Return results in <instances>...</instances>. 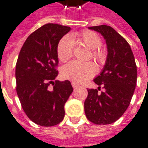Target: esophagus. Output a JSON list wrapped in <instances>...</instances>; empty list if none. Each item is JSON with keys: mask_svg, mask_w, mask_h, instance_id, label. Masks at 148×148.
Here are the masks:
<instances>
[{"mask_svg": "<svg viewBox=\"0 0 148 148\" xmlns=\"http://www.w3.org/2000/svg\"><path fill=\"white\" fill-rule=\"evenodd\" d=\"M72 87H73V88H76L77 86H78V84H76V82H73V81L72 82Z\"/></svg>", "mask_w": 148, "mask_h": 148, "instance_id": "obj_1", "label": "esophagus"}]
</instances>
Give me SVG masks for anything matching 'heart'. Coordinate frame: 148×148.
Returning a JSON list of instances; mask_svg holds the SVG:
<instances>
[{
	"label": "heart",
	"mask_w": 148,
	"mask_h": 148,
	"mask_svg": "<svg viewBox=\"0 0 148 148\" xmlns=\"http://www.w3.org/2000/svg\"><path fill=\"white\" fill-rule=\"evenodd\" d=\"M73 37L79 38L88 48L90 49V54L88 58L93 59L99 64H103L106 60V53L101 46L102 42L97 34L91 30H83L80 33L73 34ZM57 56L63 62H68L73 54V42L72 38L68 35L64 36L57 45ZM97 72L96 65L92 62H79L72 61L65 65L61 69V74L64 79L70 80L73 82L81 83L91 78Z\"/></svg>",
	"instance_id": "1"
}]
</instances>
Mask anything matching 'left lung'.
<instances>
[{"instance_id": "1", "label": "left lung", "mask_w": 148, "mask_h": 148, "mask_svg": "<svg viewBox=\"0 0 148 148\" xmlns=\"http://www.w3.org/2000/svg\"><path fill=\"white\" fill-rule=\"evenodd\" d=\"M88 29L103 36L108 55L103 70L93 80L99 87L88 89L84 112L91 123L111 124L122 117L130 105L137 81V67L130 45L114 29L106 25ZM101 86L105 91L99 94Z\"/></svg>"}]
</instances>
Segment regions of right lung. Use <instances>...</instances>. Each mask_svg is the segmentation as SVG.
Instances as JSON below:
<instances>
[{
    "mask_svg": "<svg viewBox=\"0 0 148 148\" xmlns=\"http://www.w3.org/2000/svg\"><path fill=\"white\" fill-rule=\"evenodd\" d=\"M70 29L53 23L42 25L29 34L18 56L15 71L18 98L27 117L42 127L63 121L64 105L73 91L69 80H55L59 74L57 45Z\"/></svg>",
    "mask_w": 148,
    "mask_h": 148,
    "instance_id": "1",
    "label": "right lung"
}]
</instances>
